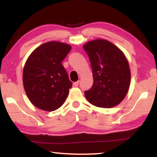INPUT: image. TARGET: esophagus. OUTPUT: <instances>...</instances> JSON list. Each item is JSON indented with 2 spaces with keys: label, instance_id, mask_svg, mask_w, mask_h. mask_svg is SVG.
<instances>
[{
  "label": "esophagus",
  "instance_id": "1",
  "mask_svg": "<svg viewBox=\"0 0 157 157\" xmlns=\"http://www.w3.org/2000/svg\"><path fill=\"white\" fill-rule=\"evenodd\" d=\"M78 84H79V81H76V82H74V86H78Z\"/></svg>",
  "mask_w": 157,
  "mask_h": 157
}]
</instances>
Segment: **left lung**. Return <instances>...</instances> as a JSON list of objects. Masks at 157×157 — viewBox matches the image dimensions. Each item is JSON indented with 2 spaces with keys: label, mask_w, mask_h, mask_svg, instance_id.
Instances as JSON below:
<instances>
[{
  "label": "left lung",
  "mask_w": 157,
  "mask_h": 157,
  "mask_svg": "<svg viewBox=\"0 0 157 157\" xmlns=\"http://www.w3.org/2000/svg\"><path fill=\"white\" fill-rule=\"evenodd\" d=\"M89 56L94 83L84 92L90 104L101 108L119 104L129 89L131 72L124 53L105 39L93 40L83 45Z\"/></svg>",
  "instance_id": "obj_1"
}]
</instances>
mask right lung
<instances>
[{
    "label": "right lung",
    "mask_w": 157,
    "mask_h": 157,
    "mask_svg": "<svg viewBox=\"0 0 157 157\" xmlns=\"http://www.w3.org/2000/svg\"><path fill=\"white\" fill-rule=\"evenodd\" d=\"M71 49L67 44L49 41L31 53L23 71V83L30 101L37 108L53 111L67 98L72 83L61 62Z\"/></svg>",
    "instance_id": "add662e5"
}]
</instances>
